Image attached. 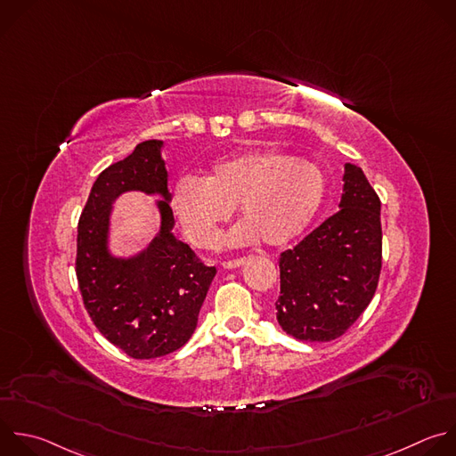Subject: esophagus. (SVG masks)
<instances>
[{
    "label": "esophagus",
    "mask_w": 456,
    "mask_h": 456,
    "mask_svg": "<svg viewBox=\"0 0 456 456\" xmlns=\"http://www.w3.org/2000/svg\"><path fill=\"white\" fill-rule=\"evenodd\" d=\"M243 263H245V257H238V259L224 261V263H222V266H224V268H238V266H241Z\"/></svg>",
    "instance_id": "esophagus-1"
}]
</instances>
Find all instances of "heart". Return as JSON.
Here are the masks:
<instances>
[{
	"label": "heart",
	"instance_id": "1",
	"mask_svg": "<svg viewBox=\"0 0 456 456\" xmlns=\"http://www.w3.org/2000/svg\"><path fill=\"white\" fill-rule=\"evenodd\" d=\"M324 193V174L314 163L279 150H250L215 163L204 181L179 179L170 204L197 247L215 245L234 208L245 222L231 232V243L261 238L268 247H281L308 227Z\"/></svg>",
	"mask_w": 456,
	"mask_h": 456
}]
</instances>
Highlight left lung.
<instances>
[{"instance_id": "8db88e82", "label": "left lung", "mask_w": 456, "mask_h": 456, "mask_svg": "<svg viewBox=\"0 0 456 456\" xmlns=\"http://www.w3.org/2000/svg\"><path fill=\"white\" fill-rule=\"evenodd\" d=\"M381 202L347 163L340 211L281 254L277 322L297 340L331 342L365 312L381 272Z\"/></svg>"}]
</instances>
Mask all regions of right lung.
Segmentation results:
<instances>
[{
	"mask_svg": "<svg viewBox=\"0 0 456 456\" xmlns=\"http://www.w3.org/2000/svg\"><path fill=\"white\" fill-rule=\"evenodd\" d=\"M161 146L158 139L142 141L105 168L78 220L75 270L84 306L98 331L135 360L167 356L191 338L216 273L172 234L175 220ZM132 189L164 195L162 231L141 255L112 258L106 248L110 208Z\"/></svg>",
	"mask_w": 456,
	"mask_h": 456,
	"instance_id": "add662e5",
	"label": "right lung"
}]
</instances>
